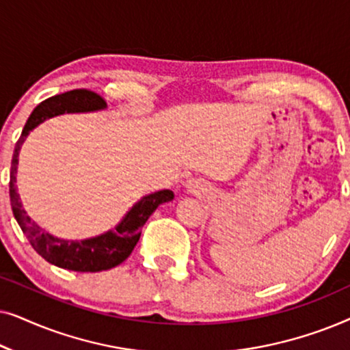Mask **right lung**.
I'll return each mask as SVG.
<instances>
[{
	"mask_svg": "<svg viewBox=\"0 0 350 350\" xmlns=\"http://www.w3.org/2000/svg\"><path fill=\"white\" fill-rule=\"evenodd\" d=\"M107 108L105 100L92 90L76 89L70 92L54 95L44 100L33 109L28 121L23 127L22 135L16 143L11 162V181H9V196H11L12 213L16 217L18 226L22 228L31 247L38 255H41L51 265L76 272H98L107 271L121 265L135 248L140 239L142 228L145 226L146 219L161 204L170 202L174 199V193L170 189H162L157 193L148 194L142 198L133 207L126 213L114 229L100 234L97 237L84 239V241H65V239L54 237L38 226L28 217L22 207L21 196L17 194L16 175L18 164V152L25 142L28 133L36 126L44 122L46 119L59 116L64 113H89L98 111Z\"/></svg>",
	"mask_w": 350,
	"mask_h": 350,
	"instance_id": "right-lung-1",
	"label": "right lung"
}]
</instances>
